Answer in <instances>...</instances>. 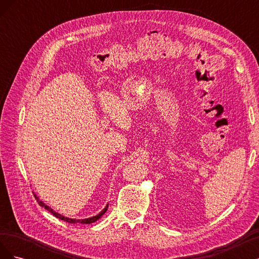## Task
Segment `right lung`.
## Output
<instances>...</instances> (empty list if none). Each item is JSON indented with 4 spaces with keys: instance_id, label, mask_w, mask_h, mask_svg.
<instances>
[{
    "instance_id": "add662e5",
    "label": "right lung",
    "mask_w": 259,
    "mask_h": 259,
    "mask_svg": "<svg viewBox=\"0 0 259 259\" xmlns=\"http://www.w3.org/2000/svg\"><path fill=\"white\" fill-rule=\"evenodd\" d=\"M34 197H35V199H36V201H37V203L38 204H40L42 207H44L45 209H48L49 211H51V213L55 216V217H57V218H59V219H61V221H65V222H67V223H71V224H75V223H81V224H92V223H95V222H97L98 219L103 216L106 211H107V209H108V204L105 206V208L100 211V213H98L97 215H95V216H93V217H90V218H84V219H75V218H70V217H65L64 215H61V214H59V213H57L56 210H54L52 207H50L49 205H46L45 203L42 201V200H40L38 199V197H36V194H34Z\"/></svg>"
}]
</instances>
